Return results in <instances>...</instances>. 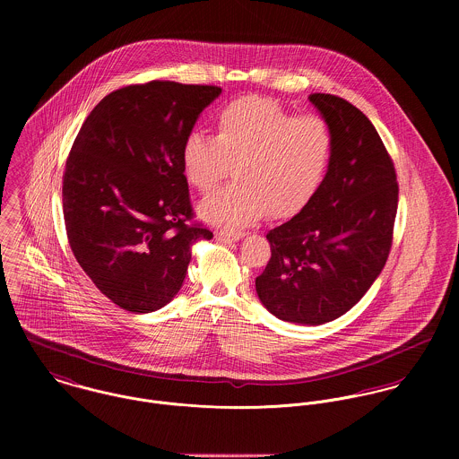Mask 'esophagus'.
<instances>
[{
  "instance_id": "34e87169",
  "label": "esophagus",
  "mask_w": 459,
  "mask_h": 459,
  "mask_svg": "<svg viewBox=\"0 0 459 459\" xmlns=\"http://www.w3.org/2000/svg\"><path fill=\"white\" fill-rule=\"evenodd\" d=\"M244 237V233H226V231H221L215 235V240L217 242H222V244H230V242H237Z\"/></svg>"
}]
</instances>
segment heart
Wrapping results in <instances>:
<instances>
[{"mask_svg":"<svg viewBox=\"0 0 459 459\" xmlns=\"http://www.w3.org/2000/svg\"><path fill=\"white\" fill-rule=\"evenodd\" d=\"M333 150V135L318 115L295 117L279 104L246 97L215 113V137L187 134L182 166L201 193L213 191L235 166L237 182L204 197L199 215L213 226L238 230L299 210L318 189Z\"/></svg>","mask_w":459,"mask_h":459,"instance_id":"1","label":"heart"}]
</instances>
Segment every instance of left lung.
I'll list each match as a JSON object with an SVG mask.
<instances>
[{
    "label": "left lung",
    "mask_w": 459,
    "mask_h": 459,
    "mask_svg": "<svg viewBox=\"0 0 459 459\" xmlns=\"http://www.w3.org/2000/svg\"><path fill=\"white\" fill-rule=\"evenodd\" d=\"M333 135L327 173L288 222L270 230L272 256L256 277L263 306L279 320L324 325L348 313L389 258L397 182L369 118L330 93H313Z\"/></svg>",
    "instance_id": "obj_1"
}]
</instances>
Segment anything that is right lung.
<instances>
[{"instance_id":"obj_1","label":"right lung","mask_w":459,"mask_h":459,"mask_svg":"<svg viewBox=\"0 0 459 459\" xmlns=\"http://www.w3.org/2000/svg\"><path fill=\"white\" fill-rule=\"evenodd\" d=\"M219 86L152 81L104 97L77 134L64 175L70 249L93 284L131 313L180 291L197 240L182 144Z\"/></svg>"}]
</instances>
